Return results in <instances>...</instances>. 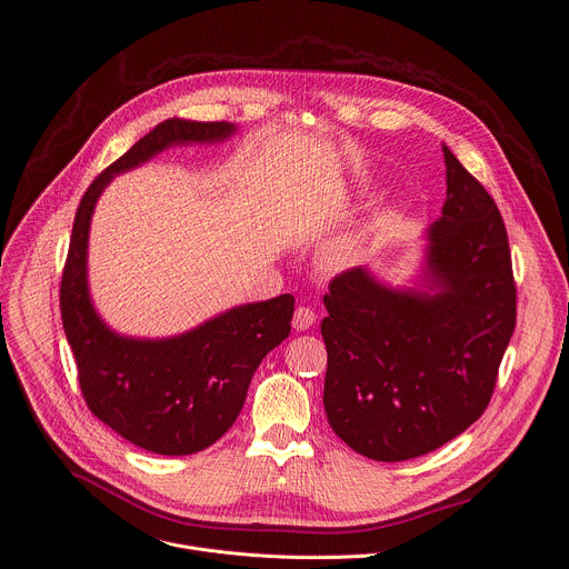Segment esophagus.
<instances>
[{"mask_svg": "<svg viewBox=\"0 0 569 569\" xmlns=\"http://www.w3.org/2000/svg\"><path fill=\"white\" fill-rule=\"evenodd\" d=\"M316 311L313 308H308V306H299L297 311H295V316H292V327L297 329V331H306V329H311L313 325H316Z\"/></svg>", "mask_w": 569, "mask_h": 569, "instance_id": "obj_1", "label": "esophagus"}]
</instances>
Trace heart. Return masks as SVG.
I'll return each mask as SVG.
<instances>
[{
  "instance_id": "1",
  "label": "heart",
  "mask_w": 569,
  "mask_h": 569,
  "mask_svg": "<svg viewBox=\"0 0 569 569\" xmlns=\"http://www.w3.org/2000/svg\"><path fill=\"white\" fill-rule=\"evenodd\" d=\"M363 244H366L363 236L342 238L333 247H329V251L325 253V261L329 268H347L363 256Z\"/></svg>"
}]
</instances>
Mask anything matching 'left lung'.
I'll use <instances>...</instances> for the list:
<instances>
[{
    "label": "left lung",
    "mask_w": 569,
    "mask_h": 569,
    "mask_svg": "<svg viewBox=\"0 0 569 569\" xmlns=\"http://www.w3.org/2000/svg\"><path fill=\"white\" fill-rule=\"evenodd\" d=\"M442 153L447 199L427 231L418 288L353 268L325 295L327 418L372 460L418 458L475 425L515 331L518 292L497 203L447 144Z\"/></svg>",
    "instance_id": "1"
}]
</instances>
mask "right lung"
Masks as SVG:
<instances>
[{
  "instance_id": "obj_1",
  "label": "right lung",
  "mask_w": 569,
  "mask_h": 569,
  "mask_svg": "<svg viewBox=\"0 0 569 569\" xmlns=\"http://www.w3.org/2000/svg\"><path fill=\"white\" fill-rule=\"evenodd\" d=\"M231 122L166 120L101 172L79 201L61 279V318L92 416L124 440L163 456H188L220 440L240 416L261 360L290 333L295 297L253 301L161 340L111 331L88 290V233L94 203L116 174L172 144L220 142Z\"/></svg>"
}]
</instances>
